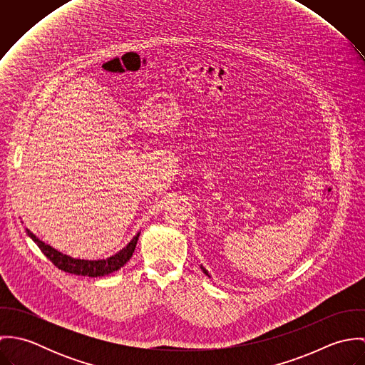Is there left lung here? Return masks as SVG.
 Listing matches in <instances>:
<instances>
[{
	"label": "left lung",
	"mask_w": 365,
	"mask_h": 365,
	"mask_svg": "<svg viewBox=\"0 0 365 365\" xmlns=\"http://www.w3.org/2000/svg\"><path fill=\"white\" fill-rule=\"evenodd\" d=\"M201 268H202V271H204V272H205V274H207V275H208V277H210V275H209V274H208V271H207V269H205V268H204V267H202V265H201Z\"/></svg>",
	"instance_id": "left-lung-1"
}]
</instances>
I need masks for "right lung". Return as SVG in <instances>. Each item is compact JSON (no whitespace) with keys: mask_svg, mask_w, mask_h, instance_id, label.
<instances>
[{"mask_svg":"<svg viewBox=\"0 0 365 365\" xmlns=\"http://www.w3.org/2000/svg\"><path fill=\"white\" fill-rule=\"evenodd\" d=\"M26 233L38 245V247L42 250V253L49 260L52 261L58 269H61L64 272H68V274L86 275V277H103V275H108L113 271H118L132 257V255L135 252V247H136V243H138L139 236H140V233H138L126 245V247H123L120 252H118L115 256H112L106 260H80V259H73L70 256H66V255L57 252L56 249H53L52 246L45 245L42 240H39L28 229H26Z\"/></svg>","mask_w":365,"mask_h":365,"instance_id":"add662e5","label":"right lung"}]
</instances>
